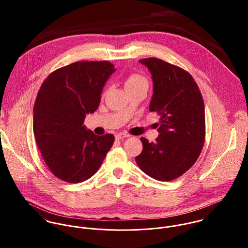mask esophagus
Here are the masks:
<instances>
[{
    "mask_svg": "<svg viewBox=\"0 0 248 248\" xmlns=\"http://www.w3.org/2000/svg\"><path fill=\"white\" fill-rule=\"evenodd\" d=\"M130 137V135H127V134H123V133H120V134H117L116 136H115V140H123V139H125V138H129Z\"/></svg>",
    "mask_w": 248,
    "mask_h": 248,
    "instance_id": "1",
    "label": "esophagus"
}]
</instances>
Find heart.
Wrapping results in <instances>:
<instances>
[{"mask_svg": "<svg viewBox=\"0 0 248 248\" xmlns=\"http://www.w3.org/2000/svg\"><path fill=\"white\" fill-rule=\"evenodd\" d=\"M125 88L127 91L137 88H145L148 90L149 83L148 80L140 74L131 73L127 76L125 80Z\"/></svg>", "mask_w": 248, "mask_h": 248, "instance_id": "obj_1", "label": "heart"}]
</instances>
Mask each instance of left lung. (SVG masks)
Returning <instances> with one entry per match:
<instances>
[{
	"instance_id": "8db88e82",
	"label": "left lung",
	"mask_w": 248,
	"mask_h": 248,
	"mask_svg": "<svg viewBox=\"0 0 248 248\" xmlns=\"http://www.w3.org/2000/svg\"><path fill=\"white\" fill-rule=\"evenodd\" d=\"M140 63L151 71L154 93L149 107L160 115V122L156 142L140 139L143 150L136 161L149 177L170 181L188 171L202 153L204 102L189 72L154 57Z\"/></svg>"
}]
</instances>
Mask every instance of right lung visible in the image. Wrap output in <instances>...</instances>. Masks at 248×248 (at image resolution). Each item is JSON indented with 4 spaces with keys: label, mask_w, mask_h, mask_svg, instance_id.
<instances>
[{
    "label": "right lung",
    "mask_w": 248,
    "mask_h": 248,
    "mask_svg": "<svg viewBox=\"0 0 248 248\" xmlns=\"http://www.w3.org/2000/svg\"><path fill=\"white\" fill-rule=\"evenodd\" d=\"M115 71L108 61H79L50 73L42 84L33 108L37 146L50 172L78 183L93 177L114 141L83 125L99 106L103 87Z\"/></svg>",
    "instance_id": "add662e5"
}]
</instances>
